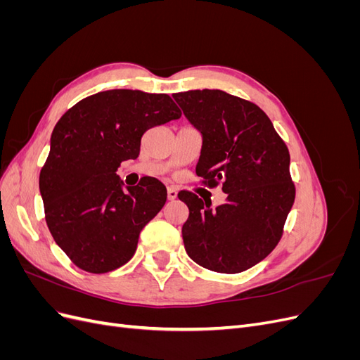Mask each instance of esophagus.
Listing matches in <instances>:
<instances>
[{"mask_svg":"<svg viewBox=\"0 0 360 360\" xmlns=\"http://www.w3.org/2000/svg\"><path fill=\"white\" fill-rule=\"evenodd\" d=\"M167 193H168V200H169V201L177 198V189H176V188H168Z\"/></svg>","mask_w":360,"mask_h":360,"instance_id":"esophagus-1","label":"esophagus"}]
</instances>
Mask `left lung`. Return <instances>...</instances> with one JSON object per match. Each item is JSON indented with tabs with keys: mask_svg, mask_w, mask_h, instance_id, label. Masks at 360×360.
Wrapping results in <instances>:
<instances>
[{
	"mask_svg": "<svg viewBox=\"0 0 360 360\" xmlns=\"http://www.w3.org/2000/svg\"><path fill=\"white\" fill-rule=\"evenodd\" d=\"M202 134L197 176L226 201L180 191L189 217L181 228L188 255L217 274H240L264 259L279 243L296 198L290 151L267 114L252 102L222 90L172 94Z\"/></svg>",
	"mask_w": 360,
	"mask_h": 360,
	"instance_id": "1",
	"label": "left lung"
}]
</instances>
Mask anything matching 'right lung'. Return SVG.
<instances>
[{
  "instance_id": "1",
  "label": "right lung",
  "mask_w": 360,
  "mask_h": 360,
  "mask_svg": "<svg viewBox=\"0 0 360 360\" xmlns=\"http://www.w3.org/2000/svg\"><path fill=\"white\" fill-rule=\"evenodd\" d=\"M180 117L168 94L108 90L58 120L39 186L49 231L75 266L106 274L134 257L141 230L167 201V188L143 177L123 189L115 171L138 158L148 129Z\"/></svg>"
}]
</instances>
